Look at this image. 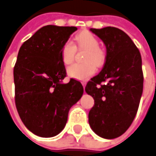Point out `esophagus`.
I'll return each instance as SVG.
<instances>
[{
    "instance_id": "obj_1",
    "label": "esophagus",
    "mask_w": 156,
    "mask_h": 156,
    "mask_svg": "<svg viewBox=\"0 0 156 156\" xmlns=\"http://www.w3.org/2000/svg\"><path fill=\"white\" fill-rule=\"evenodd\" d=\"M81 83H82V84H83V88H84V87H85V84H86V81L83 80V81H82Z\"/></svg>"
}]
</instances>
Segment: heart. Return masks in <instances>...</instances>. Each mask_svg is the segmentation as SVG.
Wrapping results in <instances>:
<instances>
[{
  "label": "heart",
  "mask_w": 156,
  "mask_h": 156,
  "mask_svg": "<svg viewBox=\"0 0 156 156\" xmlns=\"http://www.w3.org/2000/svg\"><path fill=\"white\" fill-rule=\"evenodd\" d=\"M74 41L78 48L87 49L85 51L83 63H75L68 68V74L72 78L77 79H85L93 75L97 66L104 64L106 58L105 51L99 47V41L94 35L88 32H83L78 34ZM76 53V47L73 42L67 41L62 46L61 58L65 65L72 64Z\"/></svg>",
  "instance_id": "obj_1"
}]
</instances>
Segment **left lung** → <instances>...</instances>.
Returning <instances> with one entry per match:
<instances>
[{
    "label": "left lung",
    "mask_w": 156,
    "mask_h": 156,
    "mask_svg": "<svg viewBox=\"0 0 156 156\" xmlns=\"http://www.w3.org/2000/svg\"><path fill=\"white\" fill-rule=\"evenodd\" d=\"M90 31L104 41L107 55L103 70L85 86L94 98L89 123L98 136L114 139L126 131L136 115L143 89L142 57L121 29L107 27Z\"/></svg>",
    "instance_id": "8db88e82"
}]
</instances>
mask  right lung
<instances>
[{
	"instance_id": "right-lung-1",
	"label": "right lung",
	"mask_w": 156,
	"mask_h": 156,
	"mask_svg": "<svg viewBox=\"0 0 156 156\" xmlns=\"http://www.w3.org/2000/svg\"><path fill=\"white\" fill-rule=\"evenodd\" d=\"M76 30L45 26L20 48L14 67V101L21 121L36 136L51 137L60 133L71 107L83 95L78 80L62 83L66 77L62 46Z\"/></svg>"
}]
</instances>
